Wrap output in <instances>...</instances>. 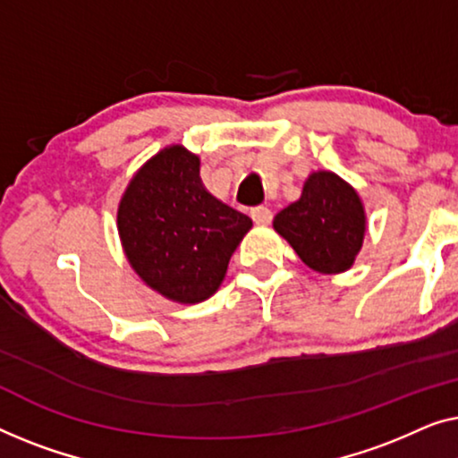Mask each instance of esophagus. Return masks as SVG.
<instances>
[{
    "label": "esophagus",
    "mask_w": 458,
    "mask_h": 458,
    "mask_svg": "<svg viewBox=\"0 0 458 458\" xmlns=\"http://www.w3.org/2000/svg\"><path fill=\"white\" fill-rule=\"evenodd\" d=\"M250 217H253L255 224H261V226H266V224L272 222V209L266 208V205H259V208L250 209Z\"/></svg>",
    "instance_id": "34e87169"
}]
</instances>
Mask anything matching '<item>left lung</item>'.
I'll list each match as a JSON object with an SVG mask.
<instances>
[{
    "label": "left lung",
    "mask_w": 458,
    "mask_h": 458,
    "mask_svg": "<svg viewBox=\"0 0 458 458\" xmlns=\"http://www.w3.org/2000/svg\"><path fill=\"white\" fill-rule=\"evenodd\" d=\"M274 228L305 266L319 274H340L363 247L365 209L349 182L321 170L307 178L299 201L274 217Z\"/></svg>",
    "instance_id": "8db88e82"
}]
</instances>
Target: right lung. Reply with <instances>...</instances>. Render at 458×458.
<instances>
[{
	"label": "right lung",
	"mask_w": 458,
	"mask_h": 458,
	"mask_svg": "<svg viewBox=\"0 0 458 458\" xmlns=\"http://www.w3.org/2000/svg\"><path fill=\"white\" fill-rule=\"evenodd\" d=\"M199 157L170 145L134 174L120 199L118 232L147 286L184 305L209 299L253 226L249 216L208 192Z\"/></svg>",
	"instance_id": "right-lung-1"
}]
</instances>
